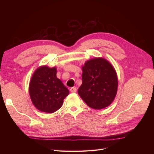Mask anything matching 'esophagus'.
<instances>
[{
    "label": "esophagus",
    "mask_w": 154,
    "mask_h": 154,
    "mask_svg": "<svg viewBox=\"0 0 154 154\" xmlns=\"http://www.w3.org/2000/svg\"><path fill=\"white\" fill-rule=\"evenodd\" d=\"M70 91H71V92H72V93L76 92V88L74 87H71V88H70Z\"/></svg>",
    "instance_id": "esophagus-1"
}]
</instances>
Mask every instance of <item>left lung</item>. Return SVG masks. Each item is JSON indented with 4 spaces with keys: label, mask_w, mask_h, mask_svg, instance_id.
Wrapping results in <instances>:
<instances>
[{
    "label": "left lung",
    "mask_w": 154,
    "mask_h": 154,
    "mask_svg": "<svg viewBox=\"0 0 154 154\" xmlns=\"http://www.w3.org/2000/svg\"><path fill=\"white\" fill-rule=\"evenodd\" d=\"M82 84L78 93L91 108L100 110L109 106L117 94V74L103 58L88 60L82 67Z\"/></svg>",
    "instance_id": "1"
}]
</instances>
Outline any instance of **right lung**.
<instances>
[{
    "mask_svg": "<svg viewBox=\"0 0 154 154\" xmlns=\"http://www.w3.org/2000/svg\"><path fill=\"white\" fill-rule=\"evenodd\" d=\"M32 103L41 112L53 113L61 107L69 94L67 88L57 77V68L41 66L32 74L29 85Z\"/></svg>",
    "mask_w": 154,
    "mask_h": 154,
    "instance_id": "add662e5",
    "label": "right lung"
}]
</instances>
